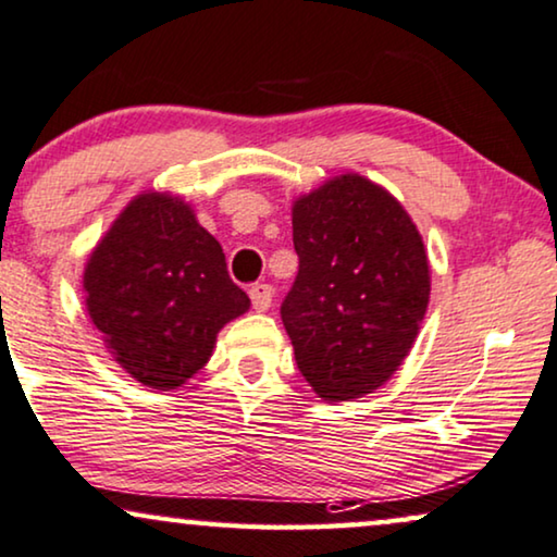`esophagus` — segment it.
<instances>
[{"label":"esophagus","mask_w":557,"mask_h":557,"mask_svg":"<svg viewBox=\"0 0 557 557\" xmlns=\"http://www.w3.org/2000/svg\"><path fill=\"white\" fill-rule=\"evenodd\" d=\"M272 287L264 285V283H255L249 287V298H251V308L257 310V313H264L267 308L272 306Z\"/></svg>","instance_id":"esophagus-1"}]
</instances>
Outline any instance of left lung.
I'll return each instance as SVG.
<instances>
[{"label":"left lung","mask_w":557,"mask_h":557,"mask_svg":"<svg viewBox=\"0 0 557 557\" xmlns=\"http://www.w3.org/2000/svg\"><path fill=\"white\" fill-rule=\"evenodd\" d=\"M293 244L300 267L280 315L300 374L325 403L380 389L428 310L418 226L382 185L346 173L293 203Z\"/></svg>","instance_id":"8db88e82"}]
</instances>
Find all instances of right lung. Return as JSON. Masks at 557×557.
I'll return each mask as SVG.
<instances>
[{
  "label": "right lung",
  "instance_id": "obj_1",
  "mask_svg": "<svg viewBox=\"0 0 557 557\" xmlns=\"http://www.w3.org/2000/svg\"><path fill=\"white\" fill-rule=\"evenodd\" d=\"M86 308L124 372L177 389L206 367L216 333L249 310L221 244L170 193H139L96 244L84 270Z\"/></svg>",
  "mask_w": 557,
  "mask_h": 557
}]
</instances>
